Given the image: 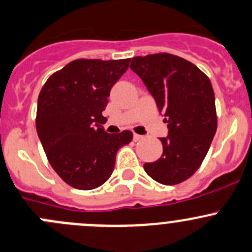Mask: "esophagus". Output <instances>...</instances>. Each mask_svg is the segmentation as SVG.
<instances>
[{
    "instance_id": "1",
    "label": "esophagus",
    "mask_w": 252,
    "mask_h": 252,
    "mask_svg": "<svg viewBox=\"0 0 252 252\" xmlns=\"http://www.w3.org/2000/svg\"><path fill=\"white\" fill-rule=\"evenodd\" d=\"M142 138H143V136H141V134L133 133V141H134V142H137V141H141Z\"/></svg>"
}]
</instances>
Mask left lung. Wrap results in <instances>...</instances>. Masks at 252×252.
Returning a JSON list of instances; mask_svg holds the SVG:
<instances>
[{
    "label": "left lung",
    "instance_id": "1",
    "mask_svg": "<svg viewBox=\"0 0 252 252\" xmlns=\"http://www.w3.org/2000/svg\"><path fill=\"white\" fill-rule=\"evenodd\" d=\"M129 68L138 74L168 123V136L159 138L163 154L153 163H144V170L163 185L183 183L200 168L217 131L210 78L188 60L165 52L133 57Z\"/></svg>",
    "mask_w": 252,
    "mask_h": 252
}]
</instances>
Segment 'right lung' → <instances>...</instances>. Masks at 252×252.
Segmentation results:
<instances>
[{
    "mask_svg": "<svg viewBox=\"0 0 252 252\" xmlns=\"http://www.w3.org/2000/svg\"><path fill=\"white\" fill-rule=\"evenodd\" d=\"M129 59L74 60L52 74L38 98L36 131L57 175L78 190H93L113 174L116 153L132 132L110 134L100 124L114 84Z\"/></svg>",
    "mask_w": 252,
    "mask_h": 252,
    "instance_id": "right-lung-1",
    "label": "right lung"
}]
</instances>
